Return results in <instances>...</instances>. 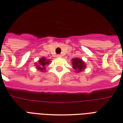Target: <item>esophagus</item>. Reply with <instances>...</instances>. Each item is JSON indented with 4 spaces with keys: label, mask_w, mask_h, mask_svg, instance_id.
Returning a JSON list of instances; mask_svg holds the SVG:
<instances>
[{
    "label": "esophagus",
    "mask_w": 123,
    "mask_h": 123,
    "mask_svg": "<svg viewBox=\"0 0 123 123\" xmlns=\"http://www.w3.org/2000/svg\"><path fill=\"white\" fill-rule=\"evenodd\" d=\"M56 56H57V57H61V55H57Z\"/></svg>",
    "instance_id": "esophagus-1"
}]
</instances>
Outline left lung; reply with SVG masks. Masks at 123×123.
<instances>
[{
    "label": "left lung",
    "instance_id": "1",
    "mask_svg": "<svg viewBox=\"0 0 123 123\" xmlns=\"http://www.w3.org/2000/svg\"><path fill=\"white\" fill-rule=\"evenodd\" d=\"M72 67L75 69V72H80L83 71L86 67L85 62L80 58H74L72 59Z\"/></svg>",
    "mask_w": 123,
    "mask_h": 123
}]
</instances>
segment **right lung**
I'll use <instances>...</instances> for the list:
<instances>
[{
  "label": "right lung",
  "mask_w": 123,
  "mask_h": 123,
  "mask_svg": "<svg viewBox=\"0 0 123 123\" xmlns=\"http://www.w3.org/2000/svg\"><path fill=\"white\" fill-rule=\"evenodd\" d=\"M50 62V61H48V59H46L45 57H42L38 60V63H35L36 68L38 70H40L41 72H43L45 70V66L46 65H48Z\"/></svg>",
  "instance_id": "right-lung-1"
}]
</instances>
